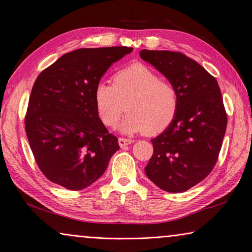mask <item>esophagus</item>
Here are the masks:
<instances>
[{
    "mask_svg": "<svg viewBox=\"0 0 252 252\" xmlns=\"http://www.w3.org/2000/svg\"><path fill=\"white\" fill-rule=\"evenodd\" d=\"M118 143H119L120 147H125L126 145H130L131 143H133L132 140H129V138H123V137H120L119 140H118Z\"/></svg>",
    "mask_w": 252,
    "mask_h": 252,
    "instance_id": "esophagus-1",
    "label": "esophagus"
}]
</instances>
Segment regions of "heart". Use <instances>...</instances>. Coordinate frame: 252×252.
Instances as JSON below:
<instances>
[{
    "mask_svg": "<svg viewBox=\"0 0 252 252\" xmlns=\"http://www.w3.org/2000/svg\"><path fill=\"white\" fill-rule=\"evenodd\" d=\"M94 103L106 126H115L126 108L129 112L119 126L123 133L156 135L173 121L179 108V94L173 84L137 63L115 73L112 84H96Z\"/></svg>",
    "mask_w": 252,
    "mask_h": 252,
    "instance_id": "1",
    "label": "heart"
}]
</instances>
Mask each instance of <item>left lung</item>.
Returning <instances> with one entry per match:
<instances>
[{
    "mask_svg": "<svg viewBox=\"0 0 252 252\" xmlns=\"http://www.w3.org/2000/svg\"><path fill=\"white\" fill-rule=\"evenodd\" d=\"M140 56L179 94L173 121L152 140L145 173L161 189L183 192L206 179L218 160L227 125L221 91L215 77L180 52L143 50Z\"/></svg>",
    "mask_w": 252,
    "mask_h": 252,
    "instance_id": "8db88e82",
    "label": "left lung"
}]
</instances>
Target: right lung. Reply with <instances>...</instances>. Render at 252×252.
<instances>
[{
	"instance_id": "right-lung-1",
	"label": "right lung",
	"mask_w": 252,
	"mask_h": 252,
	"mask_svg": "<svg viewBox=\"0 0 252 252\" xmlns=\"http://www.w3.org/2000/svg\"><path fill=\"white\" fill-rule=\"evenodd\" d=\"M132 47L79 49L36 78L25 118L26 133L46 179L67 189L93 184L118 149V138L99 119L94 90L112 63Z\"/></svg>"
}]
</instances>
